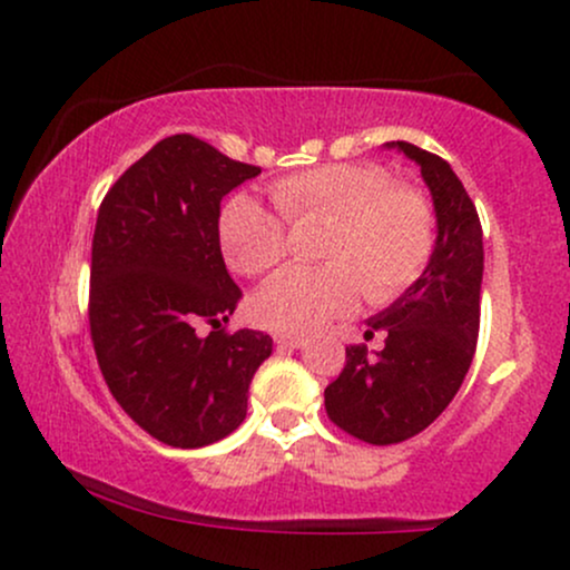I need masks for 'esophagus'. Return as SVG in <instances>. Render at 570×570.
Listing matches in <instances>:
<instances>
[{
	"instance_id": "obj_1",
	"label": "esophagus",
	"mask_w": 570,
	"mask_h": 570,
	"mask_svg": "<svg viewBox=\"0 0 570 570\" xmlns=\"http://www.w3.org/2000/svg\"><path fill=\"white\" fill-rule=\"evenodd\" d=\"M273 340H276L278 348H303V343H305L299 335H286V332H276Z\"/></svg>"
}]
</instances>
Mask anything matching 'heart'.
<instances>
[{"label":"heart","instance_id":"heart-1","mask_svg":"<svg viewBox=\"0 0 570 570\" xmlns=\"http://www.w3.org/2000/svg\"><path fill=\"white\" fill-rule=\"evenodd\" d=\"M271 200L238 193L219 212L225 259L240 276H265L286 257V225L326 222L318 267H286L254 294L252 316L267 330L307 335L345 316L367 292L389 303L423 276L436 248L429 195L399 185L375 163H324L271 185Z\"/></svg>","mask_w":570,"mask_h":570}]
</instances>
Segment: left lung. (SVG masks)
<instances>
[{"instance_id": "left-lung-1", "label": "left lung", "mask_w": 570, "mask_h": 570, "mask_svg": "<svg viewBox=\"0 0 570 570\" xmlns=\"http://www.w3.org/2000/svg\"><path fill=\"white\" fill-rule=\"evenodd\" d=\"M421 166L436 212V248L423 276L367 322L383 332V351L345 348V367L326 385L330 421L370 444H396L421 434L453 402L472 367L480 335L485 252L469 193L448 160L410 141H389Z\"/></svg>"}]
</instances>
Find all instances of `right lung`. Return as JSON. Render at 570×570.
<instances>
[{
	"instance_id": "1",
	"label": "right lung",
	"mask_w": 570,
	"mask_h": 570,
	"mask_svg": "<svg viewBox=\"0 0 570 570\" xmlns=\"http://www.w3.org/2000/svg\"><path fill=\"white\" fill-rule=\"evenodd\" d=\"M257 174L176 134L136 160L98 208L88 305L98 367L117 404L171 448L233 434L248 383L273 353L265 332L222 326L240 289L222 259L219 203ZM200 323L213 324L208 336Z\"/></svg>"
}]
</instances>
